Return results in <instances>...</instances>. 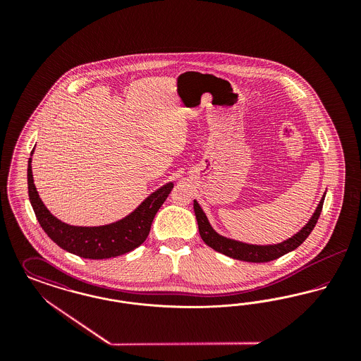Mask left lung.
Listing matches in <instances>:
<instances>
[{"mask_svg": "<svg viewBox=\"0 0 361 361\" xmlns=\"http://www.w3.org/2000/svg\"><path fill=\"white\" fill-rule=\"evenodd\" d=\"M324 200H325V195L321 199L319 204L317 207L314 215L311 216L309 224H306L299 233H296L292 238H288L281 243L277 245H249V243H243L240 240H230L219 235L208 222L206 214L203 212L202 207L199 206V203L196 200H193V209H195V215H196V221L199 224V233L202 240L206 242L209 247H212L214 250L222 253L224 256L240 259V261H246V262H268V261H274L276 258L281 257L284 255H287L288 252L295 250L298 246H300L305 240L310 235V233L312 231V228L315 227V224L318 222V218L321 215L322 206H324Z\"/></svg>", "mask_w": 361, "mask_h": 361, "instance_id": "1", "label": "left lung"}]
</instances>
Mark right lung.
<instances>
[{
    "label": "right lung",
    "instance_id": "1",
    "mask_svg": "<svg viewBox=\"0 0 361 361\" xmlns=\"http://www.w3.org/2000/svg\"><path fill=\"white\" fill-rule=\"evenodd\" d=\"M32 154L34 150L31 152ZM31 162L32 158L28 159V196L37 222L59 247L75 256L90 259L121 256L142 245L150 233L157 211L173 188V183H169L157 189L135 211L115 224L97 227L70 226L56 219L40 200L34 184Z\"/></svg>",
    "mask_w": 361,
    "mask_h": 361
}]
</instances>
